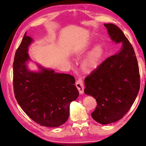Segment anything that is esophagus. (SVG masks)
I'll return each mask as SVG.
<instances>
[{
  "instance_id": "obj_1",
  "label": "esophagus",
  "mask_w": 146,
  "mask_h": 146,
  "mask_svg": "<svg viewBox=\"0 0 146 146\" xmlns=\"http://www.w3.org/2000/svg\"><path fill=\"white\" fill-rule=\"evenodd\" d=\"M76 86L77 89L78 90L80 95H83L84 94V85H83V83L81 78L77 80L76 83Z\"/></svg>"
}]
</instances>
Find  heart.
I'll return each instance as SVG.
<instances>
[{"label": "heart", "instance_id": "heart-1", "mask_svg": "<svg viewBox=\"0 0 146 146\" xmlns=\"http://www.w3.org/2000/svg\"><path fill=\"white\" fill-rule=\"evenodd\" d=\"M94 44V42L89 41L83 48H82L80 50L74 52V55L76 57L78 58L83 52L88 51ZM105 50L104 46L102 44H96L90 51L88 54L83 59L82 62L81 68L83 71L85 73H90L92 71L97 69L100 65L105 56Z\"/></svg>", "mask_w": 146, "mask_h": 146}]
</instances>
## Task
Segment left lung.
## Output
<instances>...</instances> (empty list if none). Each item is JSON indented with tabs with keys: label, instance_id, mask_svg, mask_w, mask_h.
<instances>
[{
	"label": "left lung",
	"instance_id": "left-lung-1",
	"mask_svg": "<svg viewBox=\"0 0 146 146\" xmlns=\"http://www.w3.org/2000/svg\"><path fill=\"white\" fill-rule=\"evenodd\" d=\"M104 26L112 42L122 46L86 77L84 92L97 102L93 119L107 125L127 113L139 93L140 76L134 48L122 30L111 23Z\"/></svg>",
	"mask_w": 146,
	"mask_h": 146
}]
</instances>
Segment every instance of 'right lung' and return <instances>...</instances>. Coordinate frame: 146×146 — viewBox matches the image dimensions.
<instances>
[{
    "label": "right lung",
    "instance_id": "add662e5",
    "mask_svg": "<svg viewBox=\"0 0 146 146\" xmlns=\"http://www.w3.org/2000/svg\"><path fill=\"white\" fill-rule=\"evenodd\" d=\"M35 41L24 35L15 52L13 64L14 92L19 105L41 125L58 127L69 117L70 105L79 95L75 78L38 63V71L29 69V47Z\"/></svg>",
    "mask_w": 146,
    "mask_h": 146
}]
</instances>
